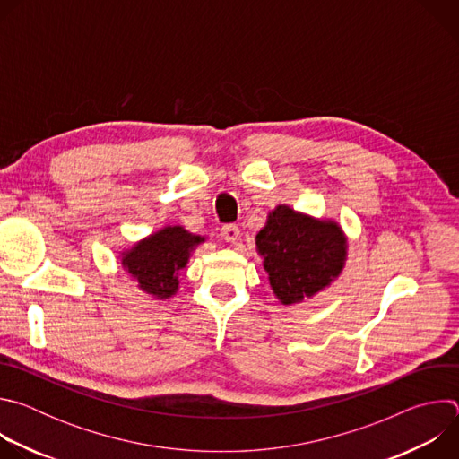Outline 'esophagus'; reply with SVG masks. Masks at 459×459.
Masks as SVG:
<instances>
[{
    "instance_id": "obj_1",
    "label": "esophagus",
    "mask_w": 459,
    "mask_h": 459,
    "mask_svg": "<svg viewBox=\"0 0 459 459\" xmlns=\"http://www.w3.org/2000/svg\"><path fill=\"white\" fill-rule=\"evenodd\" d=\"M221 238L225 241H230V243H236L238 238H239V227L234 225V223H229V225H223L221 227Z\"/></svg>"
}]
</instances>
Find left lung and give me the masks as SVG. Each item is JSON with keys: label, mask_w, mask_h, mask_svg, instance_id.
<instances>
[{"label": "left lung", "mask_w": 459, "mask_h": 459, "mask_svg": "<svg viewBox=\"0 0 459 459\" xmlns=\"http://www.w3.org/2000/svg\"><path fill=\"white\" fill-rule=\"evenodd\" d=\"M271 287L283 305L314 296L340 276L347 239L334 221H317L278 205L255 236Z\"/></svg>", "instance_id": "8db88e82"}]
</instances>
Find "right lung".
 Listing matches in <instances>:
<instances>
[{
    "label": "right lung",
    "instance_id": "add662e5",
    "mask_svg": "<svg viewBox=\"0 0 459 459\" xmlns=\"http://www.w3.org/2000/svg\"><path fill=\"white\" fill-rule=\"evenodd\" d=\"M204 241L183 227H165L123 254L121 265L138 280L147 294L158 299L170 298L178 290V273L186 265L190 252Z\"/></svg>",
    "mask_w": 459,
    "mask_h": 459
}]
</instances>
